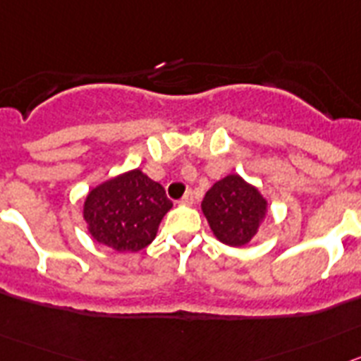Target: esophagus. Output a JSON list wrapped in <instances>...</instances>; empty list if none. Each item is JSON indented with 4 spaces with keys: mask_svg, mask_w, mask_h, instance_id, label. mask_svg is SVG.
Returning <instances> with one entry per match:
<instances>
[{
    "mask_svg": "<svg viewBox=\"0 0 361 361\" xmlns=\"http://www.w3.org/2000/svg\"><path fill=\"white\" fill-rule=\"evenodd\" d=\"M180 203L187 204V207H188V204H192L194 203V192H190V190H188V192H185V196L181 197Z\"/></svg>",
    "mask_w": 361,
    "mask_h": 361,
    "instance_id": "obj_1",
    "label": "esophagus"
}]
</instances>
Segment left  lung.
<instances>
[{"mask_svg": "<svg viewBox=\"0 0 361 361\" xmlns=\"http://www.w3.org/2000/svg\"><path fill=\"white\" fill-rule=\"evenodd\" d=\"M269 203L255 185L239 174H228L209 188L201 212L217 241L243 248L257 235L268 217Z\"/></svg>", "mask_w": 361, "mask_h": 361, "instance_id": "left-lung-1", "label": "left lung"}]
</instances>
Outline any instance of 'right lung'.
<instances>
[{"label":"right lung","instance_id":"obj_1","mask_svg":"<svg viewBox=\"0 0 361 361\" xmlns=\"http://www.w3.org/2000/svg\"><path fill=\"white\" fill-rule=\"evenodd\" d=\"M171 209L165 188L140 169H131L95 185L86 194L82 217L93 241L120 253H136L154 241Z\"/></svg>","mask_w":361,"mask_h":361}]
</instances>
